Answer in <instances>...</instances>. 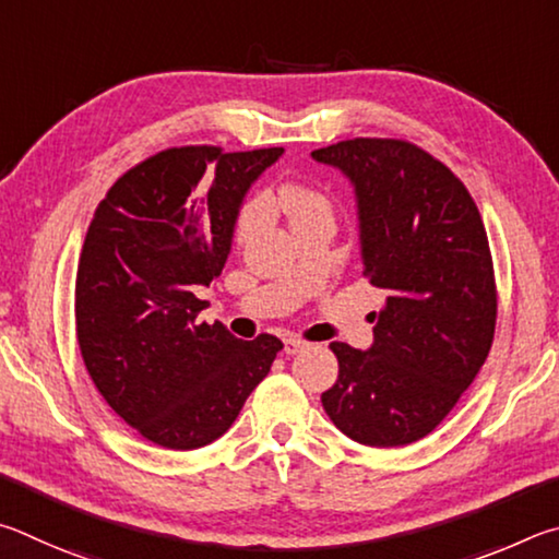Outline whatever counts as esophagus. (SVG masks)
Segmentation results:
<instances>
[{"label": "esophagus", "instance_id": "34e87169", "mask_svg": "<svg viewBox=\"0 0 559 559\" xmlns=\"http://www.w3.org/2000/svg\"><path fill=\"white\" fill-rule=\"evenodd\" d=\"M305 348H309V344L305 338H299V336H287L285 338V354L287 356H295V354H301V350Z\"/></svg>", "mask_w": 559, "mask_h": 559}]
</instances>
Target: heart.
<instances>
[{"label":"heart","mask_w":559,"mask_h":559,"mask_svg":"<svg viewBox=\"0 0 559 559\" xmlns=\"http://www.w3.org/2000/svg\"><path fill=\"white\" fill-rule=\"evenodd\" d=\"M277 203L280 209L289 215L292 225L307 218H314V215H331V201L326 193H321L317 189H311L307 183H285L277 193ZM270 215V205L260 195L254 199H248L242 203V209L235 218V242L242 245L252 240L258 230L267 223Z\"/></svg>","instance_id":"1"}]
</instances>
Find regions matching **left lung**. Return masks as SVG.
I'll return each mask as SVG.
<instances>
[{
	"mask_svg": "<svg viewBox=\"0 0 559 559\" xmlns=\"http://www.w3.org/2000/svg\"><path fill=\"white\" fill-rule=\"evenodd\" d=\"M311 156L354 186L364 274L388 292L370 348L331 344L338 380L321 403L358 444H413L452 413L493 344L481 213L442 162L409 142L356 136Z\"/></svg>",
	"mask_w": 559,
	"mask_h": 559,
	"instance_id": "obj_1",
	"label": "left lung"
}]
</instances>
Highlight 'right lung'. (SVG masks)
<instances>
[{
    "mask_svg": "<svg viewBox=\"0 0 559 559\" xmlns=\"http://www.w3.org/2000/svg\"><path fill=\"white\" fill-rule=\"evenodd\" d=\"M282 146H179L117 179L75 277L78 346L105 403L150 442L189 452L228 432L282 350L205 324L199 292L223 272L235 218Z\"/></svg>",
    "mask_w": 559,
    "mask_h": 559,
    "instance_id": "right-lung-1",
    "label": "right lung"
}]
</instances>
